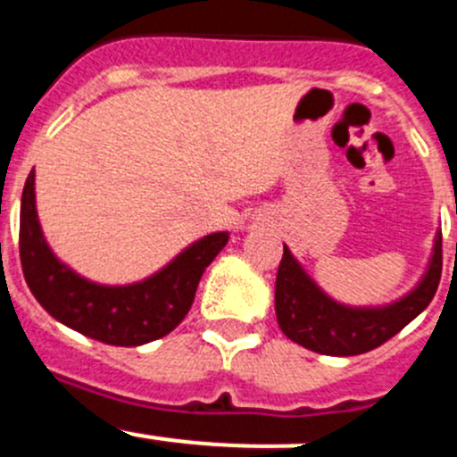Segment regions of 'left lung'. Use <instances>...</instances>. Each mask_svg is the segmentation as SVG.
<instances>
[{"label":"left lung","mask_w":457,"mask_h":457,"mask_svg":"<svg viewBox=\"0 0 457 457\" xmlns=\"http://www.w3.org/2000/svg\"><path fill=\"white\" fill-rule=\"evenodd\" d=\"M440 277L442 232H437L431 265L413 292L382 308H348L323 295L283 245L274 287L278 328L287 339L308 351L335 357L361 355L382 346L413 321L436 296Z\"/></svg>","instance_id":"left-lung-1"}]
</instances>
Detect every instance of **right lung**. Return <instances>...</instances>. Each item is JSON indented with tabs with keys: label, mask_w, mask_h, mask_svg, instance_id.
Returning <instances> with one entry per match:
<instances>
[{
	"label": "right lung",
	"mask_w": 457,
	"mask_h": 457,
	"mask_svg": "<svg viewBox=\"0 0 457 457\" xmlns=\"http://www.w3.org/2000/svg\"><path fill=\"white\" fill-rule=\"evenodd\" d=\"M35 174L21 192L20 261L35 299L64 326L109 344L140 346L170 335L189 312L198 281L228 243V232L201 238L165 270L134 286H97L53 256L35 212Z\"/></svg>",
	"instance_id": "1"
}]
</instances>
